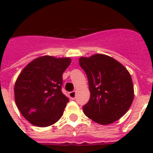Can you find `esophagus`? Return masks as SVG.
Listing matches in <instances>:
<instances>
[{
  "label": "esophagus",
  "mask_w": 153,
  "mask_h": 153,
  "mask_svg": "<svg viewBox=\"0 0 153 153\" xmlns=\"http://www.w3.org/2000/svg\"><path fill=\"white\" fill-rule=\"evenodd\" d=\"M69 96L70 97L72 100H75V97H76V91H72V92H70L69 93Z\"/></svg>",
  "instance_id": "esophagus-1"
}]
</instances>
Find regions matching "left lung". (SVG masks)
Returning a JSON list of instances; mask_svg holds the SVG:
<instances>
[{"mask_svg": "<svg viewBox=\"0 0 153 153\" xmlns=\"http://www.w3.org/2000/svg\"><path fill=\"white\" fill-rule=\"evenodd\" d=\"M79 63L87 76L90 92V100L83 107L84 114L101 125L120 120L134 98L129 71L113 57L100 53L82 56Z\"/></svg>", "mask_w": 153, "mask_h": 153, "instance_id": "left-lung-1", "label": "left lung"}]
</instances>
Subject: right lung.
I'll list each match as a JSON object with an SVG mask.
<instances>
[{
  "mask_svg": "<svg viewBox=\"0 0 153 153\" xmlns=\"http://www.w3.org/2000/svg\"><path fill=\"white\" fill-rule=\"evenodd\" d=\"M70 57L43 56L28 63L14 85L15 102L32 125L47 127L61 118L69 99L62 93L63 72Z\"/></svg>",
  "mask_w": 153,
  "mask_h": 153,
  "instance_id": "1",
  "label": "right lung"
}]
</instances>
